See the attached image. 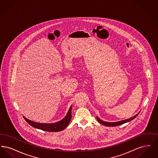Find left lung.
<instances>
[{
    "instance_id": "obj_1",
    "label": "left lung",
    "mask_w": 158,
    "mask_h": 158,
    "mask_svg": "<svg viewBox=\"0 0 158 158\" xmlns=\"http://www.w3.org/2000/svg\"><path fill=\"white\" fill-rule=\"evenodd\" d=\"M139 113H137L136 115H135V116L128 118V119H126V120H124L119 121H117V122H106V121H102V120H101L100 118H99L98 117H97V119L98 120L99 123H100L101 124H103L104 126H108V127H110V126H120L121 124H123L124 123H126L127 122H129L130 121L133 120V119H135V117L139 114Z\"/></svg>"
}]
</instances>
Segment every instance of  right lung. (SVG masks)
Returning <instances> with one entry per match:
<instances>
[{"label": "right lung", "instance_id": "right-lung-1", "mask_svg": "<svg viewBox=\"0 0 158 158\" xmlns=\"http://www.w3.org/2000/svg\"><path fill=\"white\" fill-rule=\"evenodd\" d=\"M72 105H71L69 108V110L64 118H63L59 121L53 123H40L30 120L25 117L24 116L23 117L25 121L33 127L40 129L46 131L58 132L62 131L64 128H66L70 123V121L72 118Z\"/></svg>", "mask_w": 158, "mask_h": 158}]
</instances>
